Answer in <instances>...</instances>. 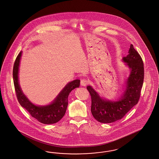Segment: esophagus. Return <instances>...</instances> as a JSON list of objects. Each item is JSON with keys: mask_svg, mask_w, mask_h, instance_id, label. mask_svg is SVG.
<instances>
[{"mask_svg": "<svg viewBox=\"0 0 159 159\" xmlns=\"http://www.w3.org/2000/svg\"><path fill=\"white\" fill-rule=\"evenodd\" d=\"M89 83V81L87 80V79H83L81 80V82H80V84H81V85L83 86H86V85H87V84Z\"/></svg>", "mask_w": 159, "mask_h": 159, "instance_id": "34e87169", "label": "esophagus"}]
</instances>
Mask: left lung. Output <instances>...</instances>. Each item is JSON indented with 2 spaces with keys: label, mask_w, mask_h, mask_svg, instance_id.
Listing matches in <instances>:
<instances>
[{
  "label": "left lung",
  "mask_w": 159,
  "mask_h": 159,
  "mask_svg": "<svg viewBox=\"0 0 159 159\" xmlns=\"http://www.w3.org/2000/svg\"><path fill=\"white\" fill-rule=\"evenodd\" d=\"M122 60L129 67L130 73L126 82V90L118 100H104L92 86L87 87L92 98V115L101 123H111L122 119L139 100L144 79L142 59L133 45L130 44L128 55Z\"/></svg>",
  "instance_id": "1"
}]
</instances>
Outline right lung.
<instances>
[{
    "label": "right lung",
    "instance_id": "1",
    "mask_svg": "<svg viewBox=\"0 0 159 159\" xmlns=\"http://www.w3.org/2000/svg\"><path fill=\"white\" fill-rule=\"evenodd\" d=\"M21 54L22 51L17 55L13 70L15 92L20 104L28 111L31 116L41 123L52 124L58 122L65 114L68 105L67 98L69 93L75 88L79 87L80 80L76 79L68 83L50 104L45 106H35L29 101L20 86L19 69Z\"/></svg>",
    "mask_w": 159,
    "mask_h": 159
}]
</instances>
